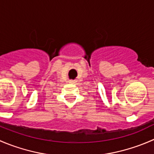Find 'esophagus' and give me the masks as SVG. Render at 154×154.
Masks as SVG:
<instances>
[{
    "label": "esophagus",
    "mask_w": 154,
    "mask_h": 154,
    "mask_svg": "<svg viewBox=\"0 0 154 154\" xmlns=\"http://www.w3.org/2000/svg\"><path fill=\"white\" fill-rule=\"evenodd\" d=\"M69 83L71 84H74V83H76V81L75 80H69Z\"/></svg>",
    "instance_id": "esophagus-1"
}]
</instances>
